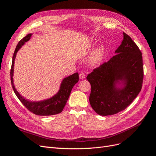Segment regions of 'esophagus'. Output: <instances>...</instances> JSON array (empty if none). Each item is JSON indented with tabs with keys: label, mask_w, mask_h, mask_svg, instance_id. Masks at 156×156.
Here are the masks:
<instances>
[{
	"label": "esophagus",
	"mask_w": 156,
	"mask_h": 156,
	"mask_svg": "<svg viewBox=\"0 0 156 156\" xmlns=\"http://www.w3.org/2000/svg\"><path fill=\"white\" fill-rule=\"evenodd\" d=\"M79 78L81 79H84V78H85V75H84V73L81 72L79 73Z\"/></svg>",
	"instance_id": "esophagus-1"
}]
</instances>
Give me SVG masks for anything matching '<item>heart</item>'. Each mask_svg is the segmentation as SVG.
<instances>
[{"label": "heart", "instance_id": "b5f03b06", "mask_svg": "<svg viewBox=\"0 0 156 156\" xmlns=\"http://www.w3.org/2000/svg\"><path fill=\"white\" fill-rule=\"evenodd\" d=\"M105 55V49L103 47H100L94 49L90 56H89L88 62L92 66H98L104 59Z\"/></svg>", "mask_w": 156, "mask_h": 156}]
</instances>
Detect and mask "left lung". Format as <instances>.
<instances>
[{
    "mask_svg": "<svg viewBox=\"0 0 156 156\" xmlns=\"http://www.w3.org/2000/svg\"><path fill=\"white\" fill-rule=\"evenodd\" d=\"M123 34L116 55L87 77L91 84L90 103L101 116L112 115L124 110L142 88V53L131 37L124 32Z\"/></svg>",
    "mask_w": 156,
    "mask_h": 156,
    "instance_id": "obj_1",
    "label": "left lung"
}]
</instances>
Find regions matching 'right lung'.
I'll use <instances>...</instances> for the list:
<instances>
[{"mask_svg":"<svg viewBox=\"0 0 156 156\" xmlns=\"http://www.w3.org/2000/svg\"><path fill=\"white\" fill-rule=\"evenodd\" d=\"M32 33L27 34L25 37L19 42L12 58V68L10 72L11 82L14 92L18 98L19 100L27 107L30 112L34 114L40 116H50L58 114L62 111L64 107L66 105L71 91L73 86L79 81V73H75L69 76L65 77L62 79L60 83V88L57 93L55 94L53 96L41 101H30L27 100L25 98L21 96L20 93L17 91L13 83V72H14V64L15 59L18 51L20 50L23 45H24L26 42L30 39Z\"/></svg>","mask_w":156,"mask_h":156,"instance_id":"add662e5","label":"right lung"}]
</instances>
